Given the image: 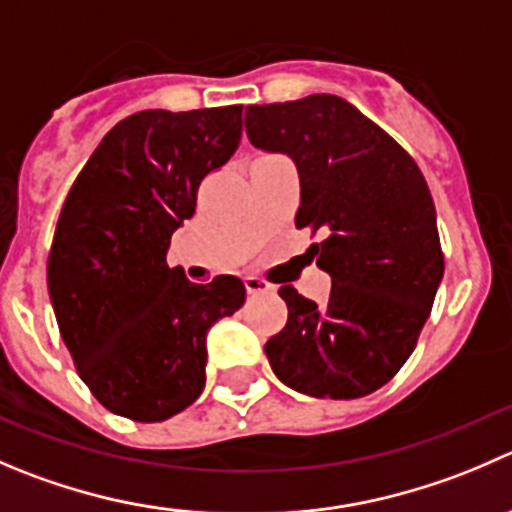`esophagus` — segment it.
<instances>
[{"instance_id": "obj_1", "label": "esophagus", "mask_w": 512, "mask_h": 512, "mask_svg": "<svg viewBox=\"0 0 512 512\" xmlns=\"http://www.w3.org/2000/svg\"><path fill=\"white\" fill-rule=\"evenodd\" d=\"M245 287L250 295H265V292H272L270 282H265L262 277H255V275L245 277Z\"/></svg>"}]
</instances>
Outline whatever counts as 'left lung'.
I'll return each instance as SVG.
<instances>
[{
  "label": "left lung",
  "instance_id": "left-lung-1",
  "mask_svg": "<svg viewBox=\"0 0 512 512\" xmlns=\"http://www.w3.org/2000/svg\"><path fill=\"white\" fill-rule=\"evenodd\" d=\"M247 137L290 157L300 175L295 225L332 277L325 305L280 287L287 325L265 345L272 372L312 398L382 388L410 357L443 280L438 220L413 157L335 94L252 104Z\"/></svg>",
  "mask_w": 512,
  "mask_h": 512
}]
</instances>
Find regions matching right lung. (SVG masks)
Instances as JSON below:
<instances>
[{"instance_id": "obj_1", "label": "right lung", "mask_w": 512, "mask_h": 512, "mask_svg": "<svg viewBox=\"0 0 512 512\" xmlns=\"http://www.w3.org/2000/svg\"><path fill=\"white\" fill-rule=\"evenodd\" d=\"M242 104L145 109L104 135L54 230L47 287L59 332L94 398L137 423L182 413L205 388L207 330L245 302L232 275L207 285L167 265L197 187L235 155Z\"/></svg>"}]
</instances>
